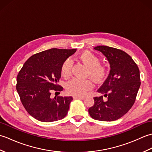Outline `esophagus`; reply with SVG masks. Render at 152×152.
<instances>
[{
    "label": "esophagus",
    "mask_w": 152,
    "mask_h": 152,
    "mask_svg": "<svg viewBox=\"0 0 152 152\" xmlns=\"http://www.w3.org/2000/svg\"><path fill=\"white\" fill-rule=\"evenodd\" d=\"M74 99H81V100H83L85 99L84 96H74Z\"/></svg>",
    "instance_id": "34e87169"
}]
</instances>
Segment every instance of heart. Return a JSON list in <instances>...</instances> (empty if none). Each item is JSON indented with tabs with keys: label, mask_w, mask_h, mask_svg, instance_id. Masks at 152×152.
Returning <instances> with one entry per match:
<instances>
[{
	"label": "heart",
	"mask_w": 152,
	"mask_h": 152,
	"mask_svg": "<svg viewBox=\"0 0 152 152\" xmlns=\"http://www.w3.org/2000/svg\"><path fill=\"white\" fill-rule=\"evenodd\" d=\"M80 59L88 68V76L95 82H100L104 78V68L100 64V60L95 55L90 51H84L80 56ZM72 62L67 59L61 66V72L64 78H69L72 71ZM93 88V83L89 80L74 78L67 83L66 90L69 93L75 96H83Z\"/></svg>",
	"instance_id": "heart-1"
}]
</instances>
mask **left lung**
Masks as SVG:
<instances>
[{"label": "left lung", "instance_id": "8db88e82", "mask_svg": "<svg viewBox=\"0 0 152 152\" xmlns=\"http://www.w3.org/2000/svg\"><path fill=\"white\" fill-rule=\"evenodd\" d=\"M94 49L106 57L110 71L97 91L107 100L103 101L102 96L95 97L94 104L88 110L89 114L96 120H117L134 104L140 86V71L131 57L124 51L106 46Z\"/></svg>", "mask_w": 152, "mask_h": 152}]
</instances>
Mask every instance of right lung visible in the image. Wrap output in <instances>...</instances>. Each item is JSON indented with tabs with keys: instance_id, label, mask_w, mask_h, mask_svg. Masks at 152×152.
Instances as JSON below:
<instances>
[{
	"instance_id": "add662e5",
	"label": "right lung",
	"mask_w": 152,
	"mask_h": 152,
	"mask_svg": "<svg viewBox=\"0 0 152 152\" xmlns=\"http://www.w3.org/2000/svg\"><path fill=\"white\" fill-rule=\"evenodd\" d=\"M76 49L51 48L33 55L25 62L17 76L16 89L21 101L32 117L42 122H52L66 115L72 96L50 97L51 91H62L58 88L64 61Z\"/></svg>"
}]
</instances>
